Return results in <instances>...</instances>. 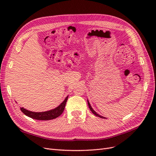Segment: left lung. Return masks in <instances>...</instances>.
<instances>
[{
  "mask_svg": "<svg viewBox=\"0 0 156 156\" xmlns=\"http://www.w3.org/2000/svg\"><path fill=\"white\" fill-rule=\"evenodd\" d=\"M87 101H88V107H89V108H90V111H92V112L93 113L94 115H95L96 116H98V117H100V118H101V119H106L105 117H104V116H101V115H98V113L93 109L92 107H91V105H90V103H89V101H88V100H87Z\"/></svg>",
  "mask_w": 156,
  "mask_h": 156,
  "instance_id": "8db88e82",
  "label": "left lung"
}]
</instances>
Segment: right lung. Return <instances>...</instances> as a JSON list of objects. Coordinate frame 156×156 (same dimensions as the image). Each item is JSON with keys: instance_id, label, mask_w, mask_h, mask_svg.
<instances>
[{"instance_id": "obj_1", "label": "right lung", "mask_w": 156, "mask_h": 156, "mask_svg": "<svg viewBox=\"0 0 156 156\" xmlns=\"http://www.w3.org/2000/svg\"><path fill=\"white\" fill-rule=\"evenodd\" d=\"M68 98V96L65 98V100L61 103L57 107H56L53 108V109H51L48 111L39 112H32V111L27 110L23 107H21V111L24 113L26 116H29L33 119L38 120H53V119H56V118L62 115V113L64 110Z\"/></svg>"}]
</instances>
